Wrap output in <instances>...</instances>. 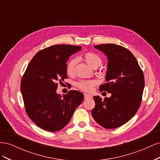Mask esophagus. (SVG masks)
I'll return each instance as SVG.
<instances>
[{
	"mask_svg": "<svg viewBox=\"0 0 160 160\" xmlns=\"http://www.w3.org/2000/svg\"><path fill=\"white\" fill-rule=\"evenodd\" d=\"M84 98L85 99H91L92 98V96L89 94H87V93H85L84 94Z\"/></svg>",
	"mask_w": 160,
	"mask_h": 160,
	"instance_id": "1",
	"label": "esophagus"
}]
</instances>
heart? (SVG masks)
<instances>
[{"label": "heart", "instance_id": "1", "mask_svg": "<svg viewBox=\"0 0 160 160\" xmlns=\"http://www.w3.org/2000/svg\"><path fill=\"white\" fill-rule=\"evenodd\" d=\"M83 59L89 67L91 68H98L102 62V59L98 55L94 52H86L83 56ZM77 60L75 59H71L69 61L66 65V71L68 75L73 74L75 70V66L76 65ZM95 82L93 81H81L77 83V87L82 91L89 92L92 91Z\"/></svg>", "mask_w": 160, "mask_h": 160}]
</instances>
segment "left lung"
<instances>
[{"mask_svg": "<svg viewBox=\"0 0 160 160\" xmlns=\"http://www.w3.org/2000/svg\"><path fill=\"white\" fill-rule=\"evenodd\" d=\"M108 58L105 81L99 90L111 93L102 99L93 97L91 114L95 122L106 129L122 126L132 119L142 102L144 76L137 59L128 49L115 44L95 45Z\"/></svg>", "mask_w": 160, "mask_h": 160, "instance_id": "obj_1", "label": "left lung"}]
</instances>
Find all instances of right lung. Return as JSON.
I'll return each instance as SVG.
<instances>
[{"mask_svg": "<svg viewBox=\"0 0 160 160\" xmlns=\"http://www.w3.org/2000/svg\"><path fill=\"white\" fill-rule=\"evenodd\" d=\"M81 49L71 45L47 47L38 52L27 67L21 80V93L28 117L42 129H62L83 101V94L78 91H69L63 96L57 93V82L68 77L69 57Z\"/></svg>", "mask_w": 160, "mask_h": 160, "instance_id": "add662e5", "label": "right lung"}]
</instances>
